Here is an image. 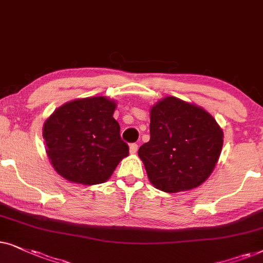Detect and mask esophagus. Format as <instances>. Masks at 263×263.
<instances>
[{
	"mask_svg": "<svg viewBox=\"0 0 263 263\" xmlns=\"http://www.w3.org/2000/svg\"><path fill=\"white\" fill-rule=\"evenodd\" d=\"M137 150H138V144H136V143H131V144H129V153L136 154L137 153Z\"/></svg>",
	"mask_w": 263,
	"mask_h": 263,
	"instance_id": "esophagus-1",
	"label": "esophagus"
}]
</instances>
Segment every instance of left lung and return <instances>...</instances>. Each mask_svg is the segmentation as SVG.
I'll list each match as a JSON object with an SVG mask.
<instances>
[{
  "instance_id": "1",
  "label": "left lung",
  "mask_w": 263,
  "mask_h": 263,
  "mask_svg": "<svg viewBox=\"0 0 263 263\" xmlns=\"http://www.w3.org/2000/svg\"><path fill=\"white\" fill-rule=\"evenodd\" d=\"M222 144V129L208 111L170 96L150 110V141L138 155L154 186L173 194L204 183Z\"/></svg>"
}]
</instances>
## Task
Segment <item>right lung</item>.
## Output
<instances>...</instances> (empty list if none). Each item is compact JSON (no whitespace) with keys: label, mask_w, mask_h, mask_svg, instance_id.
Instances as JSON below:
<instances>
[{"label":"right lung","mask_w":263,"mask_h":263,"mask_svg":"<svg viewBox=\"0 0 263 263\" xmlns=\"http://www.w3.org/2000/svg\"><path fill=\"white\" fill-rule=\"evenodd\" d=\"M115 108L107 97H87L65 103L47 119V155L61 177L83 185L104 183L128 155L113 118Z\"/></svg>","instance_id":"1"}]
</instances>
